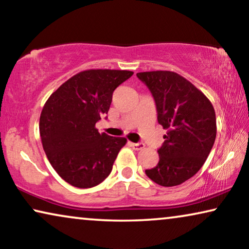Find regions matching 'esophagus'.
<instances>
[{
  "label": "esophagus",
  "mask_w": 249,
  "mask_h": 249,
  "mask_svg": "<svg viewBox=\"0 0 249 249\" xmlns=\"http://www.w3.org/2000/svg\"><path fill=\"white\" fill-rule=\"evenodd\" d=\"M130 144V146L134 149H136V151H142V149L145 148V145L142 144V142H129Z\"/></svg>",
  "instance_id": "34e87169"
}]
</instances>
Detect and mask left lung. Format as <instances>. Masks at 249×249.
Wrapping results in <instances>:
<instances>
[{
  "mask_svg": "<svg viewBox=\"0 0 249 249\" xmlns=\"http://www.w3.org/2000/svg\"><path fill=\"white\" fill-rule=\"evenodd\" d=\"M137 77L155 100L158 121L166 129L159 163L146 170L163 187L181 185L205 163L216 137L215 111L198 88L173 71H146Z\"/></svg>",
  "mask_w": 249,
  "mask_h": 249,
  "instance_id": "8db88e82",
  "label": "left lung"
}]
</instances>
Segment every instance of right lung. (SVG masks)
<instances>
[{"mask_svg":"<svg viewBox=\"0 0 249 249\" xmlns=\"http://www.w3.org/2000/svg\"><path fill=\"white\" fill-rule=\"evenodd\" d=\"M132 74L129 70L80 71L44 104L39 118L43 148L57 175L71 186L91 188L111 173L127 139L100 134L95 124L107 114L115 88Z\"/></svg>","mask_w":249,"mask_h":249,"instance_id":"right-lung-1","label":"right lung"}]
</instances>
